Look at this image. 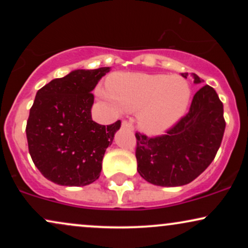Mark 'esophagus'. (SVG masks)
<instances>
[{
    "label": "esophagus",
    "instance_id": "34e87169",
    "mask_svg": "<svg viewBox=\"0 0 248 248\" xmlns=\"http://www.w3.org/2000/svg\"><path fill=\"white\" fill-rule=\"evenodd\" d=\"M121 127L122 128H128V129L130 130H134V126H133V121H122L121 124Z\"/></svg>",
    "mask_w": 248,
    "mask_h": 248
}]
</instances>
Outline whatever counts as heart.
Returning a JSON list of instances; mask_svg holds the SVG:
<instances>
[{
  "mask_svg": "<svg viewBox=\"0 0 248 248\" xmlns=\"http://www.w3.org/2000/svg\"><path fill=\"white\" fill-rule=\"evenodd\" d=\"M96 93L115 113L139 112L138 124L149 135H160L181 120L189 106L191 90L178 76L140 72L113 73L107 88Z\"/></svg>",
  "mask_w": 248,
  "mask_h": 248,
  "instance_id": "heart-1",
  "label": "heart"
}]
</instances>
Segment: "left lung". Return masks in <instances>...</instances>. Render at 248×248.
<instances>
[{"label": "left lung", "mask_w": 248, "mask_h": 248, "mask_svg": "<svg viewBox=\"0 0 248 248\" xmlns=\"http://www.w3.org/2000/svg\"><path fill=\"white\" fill-rule=\"evenodd\" d=\"M186 78L187 73H182ZM193 82L202 79L192 73ZM223 102L205 85L193 95L189 113L166 135L148 138L136 133L138 171L160 186H181L197 178L215 158L225 130Z\"/></svg>", "instance_id": "1"}]
</instances>
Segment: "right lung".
<instances>
[{
	"label": "right lung",
	"mask_w": 248,
	"mask_h": 248,
	"mask_svg": "<svg viewBox=\"0 0 248 248\" xmlns=\"http://www.w3.org/2000/svg\"><path fill=\"white\" fill-rule=\"evenodd\" d=\"M110 67L75 70L37 92L27 122L29 153L37 169L53 183L84 186L100 176L102 158L121 126L92 120V91Z\"/></svg>",
	"instance_id": "add662e5"
}]
</instances>
